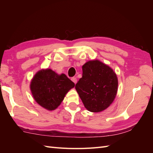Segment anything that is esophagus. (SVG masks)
Returning <instances> with one entry per match:
<instances>
[{
  "label": "esophagus",
  "mask_w": 153,
  "mask_h": 153,
  "mask_svg": "<svg viewBox=\"0 0 153 153\" xmlns=\"http://www.w3.org/2000/svg\"><path fill=\"white\" fill-rule=\"evenodd\" d=\"M71 80H72V82H73L75 83V84H76V82H77L76 78H75V77H73V78H71Z\"/></svg>",
  "instance_id": "obj_1"
}]
</instances>
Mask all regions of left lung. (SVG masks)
<instances>
[{
    "label": "left lung",
    "mask_w": 153,
    "mask_h": 153,
    "mask_svg": "<svg viewBox=\"0 0 153 153\" xmlns=\"http://www.w3.org/2000/svg\"><path fill=\"white\" fill-rule=\"evenodd\" d=\"M82 77L75 89L85 108L100 112L112 103L118 88L117 75L109 66L92 60L82 66Z\"/></svg>",
    "instance_id": "1"
}]
</instances>
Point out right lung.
Returning <instances> with one entry per match:
<instances>
[{
	"instance_id": "obj_1",
	"label": "right lung",
	"mask_w": 153,
	"mask_h": 153,
	"mask_svg": "<svg viewBox=\"0 0 153 153\" xmlns=\"http://www.w3.org/2000/svg\"><path fill=\"white\" fill-rule=\"evenodd\" d=\"M75 85L65 74L59 75L51 69H43L32 78L30 88L36 102L52 111L61 105L68 91Z\"/></svg>"
}]
</instances>
